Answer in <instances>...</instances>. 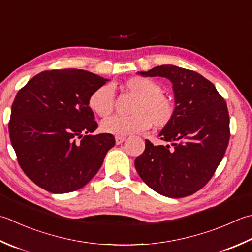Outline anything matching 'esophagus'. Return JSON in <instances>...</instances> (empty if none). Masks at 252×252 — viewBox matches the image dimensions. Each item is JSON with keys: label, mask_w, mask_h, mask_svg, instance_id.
<instances>
[{"label": "esophagus", "mask_w": 252, "mask_h": 252, "mask_svg": "<svg viewBox=\"0 0 252 252\" xmlns=\"http://www.w3.org/2000/svg\"><path fill=\"white\" fill-rule=\"evenodd\" d=\"M126 137L125 136H116V144L119 145L122 142H125Z\"/></svg>", "instance_id": "34e87169"}]
</instances>
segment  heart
Listing matches in <instances>:
<instances>
[{
    "label": "heart",
    "mask_w": 252,
    "mask_h": 252,
    "mask_svg": "<svg viewBox=\"0 0 252 252\" xmlns=\"http://www.w3.org/2000/svg\"><path fill=\"white\" fill-rule=\"evenodd\" d=\"M127 91L137 96L132 116H113L101 122V130L117 136L129 135L149 129L170 125L174 120L176 106L169 96L161 93V87L153 80L133 76L125 82ZM91 109L100 117L109 116L113 110L115 96L110 85H103L94 92L88 100Z\"/></svg>",
    "instance_id": "1"
}]
</instances>
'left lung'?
Instances as JSON below:
<instances>
[{"label":"left lung","instance_id":"1","mask_svg":"<svg viewBox=\"0 0 252 252\" xmlns=\"http://www.w3.org/2000/svg\"><path fill=\"white\" fill-rule=\"evenodd\" d=\"M139 74L168 78L176 113L159 133L169 144L155 146L145 140V151L134 162L137 174L161 195L193 194L210 181L227 149V105L213 84L194 71L167 64Z\"/></svg>","mask_w":252,"mask_h":252}]
</instances>
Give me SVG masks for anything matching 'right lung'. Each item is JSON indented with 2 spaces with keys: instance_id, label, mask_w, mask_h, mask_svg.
<instances>
[{
  "instance_id": "add662e5",
  "label": "right lung",
  "mask_w": 252,
  "mask_h": 252,
  "mask_svg": "<svg viewBox=\"0 0 252 252\" xmlns=\"http://www.w3.org/2000/svg\"><path fill=\"white\" fill-rule=\"evenodd\" d=\"M108 80L65 68L43 71L19 90L11 109L9 139L29 179L51 193L83 188L115 146L109 133L93 135L98 125L88 106Z\"/></svg>"
}]
</instances>
